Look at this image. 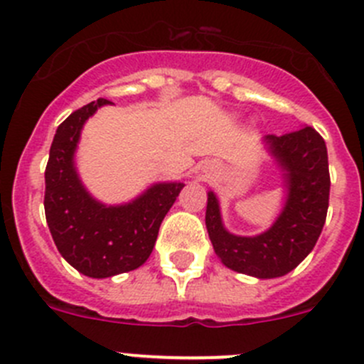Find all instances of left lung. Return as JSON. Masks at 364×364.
Masks as SVG:
<instances>
[{
  "label": "left lung",
  "mask_w": 364,
  "mask_h": 364,
  "mask_svg": "<svg viewBox=\"0 0 364 364\" xmlns=\"http://www.w3.org/2000/svg\"><path fill=\"white\" fill-rule=\"evenodd\" d=\"M264 144L284 172L287 203L270 229L257 236H236L224 228L217 196L208 192L206 229L215 254L231 270L257 279L281 277L313 250L329 208V161L323 139L311 126Z\"/></svg>",
  "instance_id": "left-lung-1"
}]
</instances>
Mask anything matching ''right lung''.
<instances>
[{
  "instance_id": "1",
  "label": "right lung",
  "mask_w": 364,
  "mask_h": 364,
  "mask_svg": "<svg viewBox=\"0 0 364 364\" xmlns=\"http://www.w3.org/2000/svg\"><path fill=\"white\" fill-rule=\"evenodd\" d=\"M110 101L97 100L58 126L46 165L44 210L63 259L83 276L103 279L135 270L153 252L161 220L185 183H156L135 200L107 206L81 185L74 153L88 117Z\"/></svg>"
}]
</instances>
